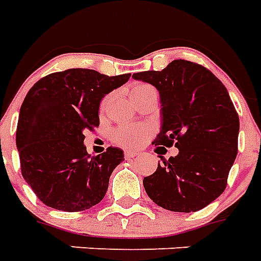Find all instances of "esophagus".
<instances>
[{
    "label": "esophagus",
    "mask_w": 261,
    "mask_h": 261,
    "mask_svg": "<svg viewBox=\"0 0 261 261\" xmlns=\"http://www.w3.org/2000/svg\"><path fill=\"white\" fill-rule=\"evenodd\" d=\"M137 154H138V153H137V151H134V150H126V151H124V157H126L127 160L134 159Z\"/></svg>",
    "instance_id": "esophagus-1"
}]
</instances>
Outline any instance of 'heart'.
<instances>
[{
	"label": "heart",
	"mask_w": 261,
	"mask_h": 261,
	"mask_svg": "<svg viewBox=\"0 0 261 261\" xmlns=\"http://www.w3.org/2000/svg\"><path fill=\"white\" fill-rule=\"evenodd\" d=\"M151 89L150 85L147 84H137L131 88L130 94L135 93V92H141V90ZM108 98H106L102 101V107H106ZM150 135V128L145 124H139V123H134V124H123V126L116 127L112 134H111V139L114 141L116 145L123 147H137L141 146L147 137Z\"/></svg>",
	"instance_id": "1"
}]
</instances>
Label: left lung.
<instances>
[{
  "mask_svg": "<svg viewBox=\"0 0 261 261\" xmlns=\"http://www.w3.org/2000/svg\"><path fill=\"white\" fill-rule=\"evenodd\" d=\"M134 80L157 88L163 124L155 151L178 149L143 178L149 198L177 213L202 210L222 194L237 155L240 119L221 81L202 65L172 61L161 71H141Z\"/></svg>",
  "mask_w": 261,
  "mask_h": 261,
  "instance_id": "8db88e82",
  "label": "left lung"
}]
</instances>
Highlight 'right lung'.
I'll return each mask as SVG.
<instances>
[{"label":"right lung","mask_w":261,"mask_h":261,"mask_svg":"<svg viewBox=\"0 0 261 261\" xmlns=\"http://www.w3.org/2000/svg\"><path fill=\"white\" fill-rule=\"evenodd\" d=\"M130 75L69 69L43 77L27 93L16 146L22 177L46 206L74 213L106 196L111 173L124 154L112 146L101 154H88L84 133L98 127L101 98Z\"/></svg>","instance_id":"1"}]
</instances>
